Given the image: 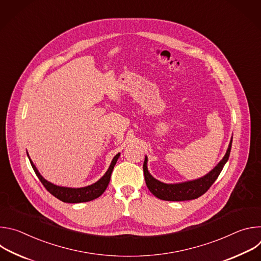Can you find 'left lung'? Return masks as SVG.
<instances>
[{
    "label": "left lung",
    "instance_id": "8db88e82",
    "mask_svg": "<svg viewBox=\"0 0 261 261\" xmlns=\"http://www.w3.org/2000/svg\"><path fill=\"white\" fill-rule=\"evenodd\" d=\"M231 143L232 138L229 142L225 156L223 157V159L217 164V166L207 174L197 179L184 181L179 184H165L153 177L147 170V157H145L143 162V173L148 190L159 199L167 201H184L198 198L210 189L211 186L219 176L223 167H224L230 155Z\"/></svg>",
    "mask_w": 261,
    "mask_h": 261
}]
</instances>
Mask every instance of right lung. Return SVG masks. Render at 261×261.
I'll return each mask as SVG.
<instances>
[{
	"mask_svg": "<svg viewBox=\"0 0 261 261\" xmlns=\"http://www.w3.org/2000/svg\"><path fill=\"white\" fill-rule=\"evenodd\" d=\"M29 156V155H28ZM120 157V153L117 154L115 156V158L113 159L110 163L109 168L107 169V171L105 172V174L95 184L87 186V187H83V188H67V187H60V186L54 185L49 181H47L38 171V169L36 168V166L34 165V163L32 162V160L30 159L31 165L36 173V175L38 176V178L40 179V181L42 182V185L46 188V190L53 194L55 197H57L58 199H60L63 202H69V203H80V202H87V201H91L94 200L96 198H98L100 195L103 194V192L106 190L107 186L109 184L110 180V176H111V172L114 170V167L118 161Z\"/></svg>",
	"mask_w": 261,
	"mask_h": 261,
	"instance_id": "1",
	"label": "right lung"
}]
</instances>
